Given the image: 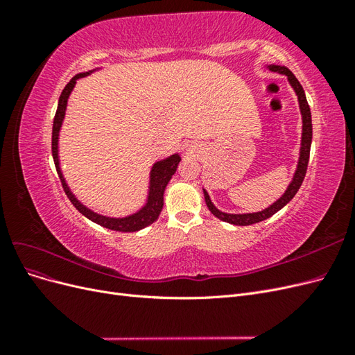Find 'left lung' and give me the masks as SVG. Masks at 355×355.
I'll return each mask as SVG.
<instances>
[{"label": "left lung", "instance_id": "left-lung-1", "mask_svg": "<svg viewBox=\"0 0 355 355\" xmlns=\"http://www.w3.org/2000/svg\"><path fill=\"white\" fill-rule=\"evenodd\" d=\"M271 71L274 72H280L287 75V78L290 81V84L293 85V89L297 94V99H299V106H300V112H302V121H304V127H302V148H300V158H299V164H297V170L295 173L293 182L288 185L286 194L275 201L272 206H270L268 209L262 210V211H257V213H247V214H230V213H222L219 211L216 207L213 206L210 197L206 191H204V197H206V204L209 210L214 214V216L219 218L220 220H225L228 223L232 225H240V227H245V225H253L257 222H262L268 218H271L272 214H275L278 210H282L286 204L292 200L296 192L299 191L300 185H302V182L305 179L306 175V168H308V161H309V151H311V142H313V121H311V111H309V105L306 102L305 98V92L302 89V85L297 81V78L292 73V71L287 69L286 67H277V65H271L268 67Z\"/></svg>", "mask_w": 355, "mask_h": 355}]
</instances>
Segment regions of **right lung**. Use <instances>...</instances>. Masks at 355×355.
<instances>
[{
  "label": "right lung",
  "instance_id": "obj_1",
  "mask_svg": "<svg viewBox=\"0 0 355 355\" xmlns=\"http://www.w3.org/2000/svg\"><path fill=\"white\" fill-rule=\"evenodd\" d=\"M84 75H89V72L84 73H78L65 85V89L62 90L60 98H59V105H58V111L55 115V120H53V133H51V154H53V159H55V166L58 170L59 179L62 182L63 191H65L67 197L69 198V201L73 204V207L77 209L81 214H84L85 218H89L90 220L99 223L101 227H105L112 231H121V232H135L142 230L148 225H151L153 222H155L159 216L161 210H163V194L164 189L168 184V180L171 179V176L175 175V171L178 168V164L180 161V157L171 155L170 158L164 159V161H158V163L153 167L151 171V189H149V197H148V202L146 206L137 211L136 214H132L128 218H123V219H112V218H105L101 216V214H96L94 211H90L89 209H85L83 204L72 196V192L69 191L65 179L62 176V171L59 167V158H58V137H59V130L60 125L63 121V116H65V110H67V102L69 98V93L72 92L75 81L78 78L84 77Z\"/></svg>",
  "mask_w": 355,
  "mask_h": 355
}]
</instances>
